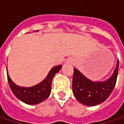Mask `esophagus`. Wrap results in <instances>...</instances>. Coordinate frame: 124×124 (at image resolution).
<instances>
[{"label": "esophagus", "mask_w": 124, "mask_h": 124, "mask_svg": "<svg viewBox=\"0 0 124 124\" xmlns=\"http://www.w3.org/2000/svg\"><path fill=\"white\" fill-rule=\"evenodd\" d=\"M67 63H70V64H72L73 62H74V60H72V58H69L68 60H67Z\"/></svg>", "instance_id": "34e87169"}]
</instances>
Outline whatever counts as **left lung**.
Returning a JSON list of instances; mask_svg holds the SVG:
<instances>
[{
	"label": "left lung",
	"instance_id": "left-lung-1",
	"mask_svg": "<svg viewBox=\"0 0 124 124\" xmlns=\"http://www.w3.org/2000/svg\"><path fill=\"white\" fill-rule=\"evenodd\" d=\"M119 61L112 75L105 81H93L74 68L72 78V92L75 98L87 106H97L104 102L111 95L116 85Z\"/></svg>",
	"mask_w": 124,
	"mask_h": 124
}]
</instances>
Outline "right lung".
Returning <instances> with one entry per match:
<instances>
[{
	"label": "right lung",
	"instance_id": "add662e5",
	"mask_svg": "<svg viewBox=\"0 0 124 124\" xmlns=\"http://www.w3.org/2000/svg\"><path fill=\"white\" fill-rule=\"evenodd\" d=\"M62 67V65L54 67L48 73L46 78L40 83L32 87H21L16 85L7 72V78L15 96L22 102L29 105H36L46 100L50 95L52 81L55 75Z\"/></svg>",
	"mask_w": 124,
	"mask_h": 124
}]
</instances>
